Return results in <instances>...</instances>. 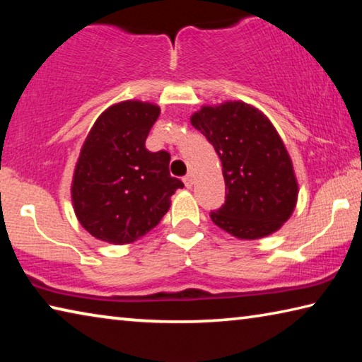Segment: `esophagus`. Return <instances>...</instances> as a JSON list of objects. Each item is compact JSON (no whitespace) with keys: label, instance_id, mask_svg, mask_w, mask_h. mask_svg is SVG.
Wrapping results in <instances>:
<instances>
[{"label":"esophagus","instance_id":"34e87169","mask_svg":"<svg viewBox=\"0 0 362 362\" xmlns=\"http://www.w3.org/2000/svg\"><path fill=\"white\" fill-rule=\"evenodd\" d=\"M183 183H185L187 188H192L193 183H194V179H193V174H187L185 177H183Z\"/></svg>","mask_w":362,"mask_h":362}]
</instances>
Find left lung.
<instances>
[{
    "mask_svg": "<svg viewBox=\"0 0 362 362\" xmlns=\"http://www.w3.org/2000/svg\"><path fill=\"white\" fill-rule=\"evenodd\" d=\"M222 161L225 204L211 214L218 228L238 240H260L291 218L298 182L283 139L259 108L241 100L203 105L192 115Z\"/></svg>",
    "mask_w": 362,
    "mask_h": 362,
    "instance_id": "8db88e82",
    "label": "left lung"
}]
</instances>
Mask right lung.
I'll return each mask as SVG.
<instances>
[{
	"label": "right lung",
	"mask_w": 362,
	"mask_h": 362,
	"mask_svg": "<svg viewBox=\"0 0 362 362\" xmlns=\"http://www.w3.org/2000/svg\"><path fill=\"white\" fill-rule=\"evenodd\" d=\"M158 105L122 100L110 105L86 137L71 180L78 222L94 238L124 246L155 228L183 188L170 177L168 151L151 153L145 140Z\"/></svg>",
	"instance_id": "1"
}]
</instances>
